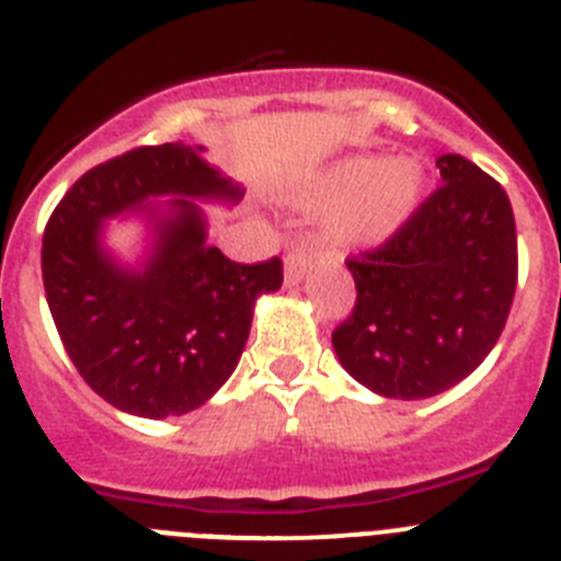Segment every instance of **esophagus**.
<instances>
[{"label":"esophagus","mask_w":561,"mask_h":561,"mask_svg":"<svg viewBox=\"0 0 561 561\" xmlns=\"http://www.w3.org/2000/svg\"><path fill=\"white\" fill-rule=\"evenodd\" d=\"M312 254L307 249H290L285 256V279L287 282H299L301 276L310 268Z\"/></svg>","instance_id":"34e87169"}]
</instances>
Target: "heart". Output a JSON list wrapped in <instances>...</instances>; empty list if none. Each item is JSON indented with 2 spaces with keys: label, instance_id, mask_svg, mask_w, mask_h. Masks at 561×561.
<instances>
[{
  "label": "heart",
  "instance_id": "b5f03b06",
  "mask_svg": "<svg viewBox=\"0 0 561 561\" xmlns=\"http://www.w3.org/2000/svg\"><path fill=\"white\" fill-rule=\"evenodd\" d=\"M425 190V170L408 156H355L332 170L312 201L337 211L332 234L343 245H375L402 229Z\"/></svg>",
  "mask_w": 561,
  "mask_h": 561
}]
</instances>
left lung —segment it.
<instances>
[{
    "label": "left lung",
    "mask_w": 561,
    "mask_h": 561,
    "mask_svg": "<svg viewBox=\"0 0 561 561\" xmlns=\"http://www.w3.org/2000/svg\"><path fill=\"white\" fill-rule=\"evenodd\" d=\"M402 229L350 256L357 299L332 332L341 366L391 400H425L472 375L506 327L517 287L508 195L458 153Z\"/></svg>",
    "instance_id": "obj_1"
}]
</instances>
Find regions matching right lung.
<instances>
[{
	"label": "right lung",
	"instance_id": "obj_1",
	"mask_svg": "<svg viewBox=\"0 0 561 561\" xmlns=\"http://www.w3.org/2000/svg\"><path fill=\"white\" fill-rule=\"evenodd\" d=\"M184 142L142 145L80 175L49 215L42 245L47 305L64 350L92 391L145 419L181 416L218 391L249 341L260 293L282 285V260L243 265L206 243L190 198L240 201L243 190ZM184 194L164 216L141 201ZM145 210L154 254L128 272L99 245L102 218Z\"/></svg>",
	"mask_w": 561,
	"mask_h": 561
}]
</instances>
